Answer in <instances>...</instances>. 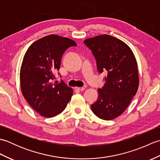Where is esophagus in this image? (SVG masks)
Returning <instances> with one entry per match:
<instances>
[{"label":"esophagus","mask_w":160,"mask_h":160,"mask_svg":"<svg viewBox=\"0 0 160 160\" xmlns=\"http://www.w3.org/2000/svg\"><path fill=\"white\" fill-rule=\"evenodd\" d=\"M86 88H87V86L84 85L82 87H76V88H75V89L78 90V91H84V89H85Z\"/></svg>","instance_id":"esophagus-1"}]
</instances>
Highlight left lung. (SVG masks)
<instances>
[{
    "mask_svg": "<svg viewBox=\"0 0 160 160\" xmlns=\"http://www.w3.org/2000/svg\"><path fill=\"white\" fill-rule=\"evenodd\" d=\"M96 60L98 71H106L104 86L98 89V98L91 105L93 113L110 120L125 111L136 94L139 76L136 60L127 44L109 35L84 40Z\"/></svg>",
    "mask_w": 160,
    "mask_h": 160,
    "instance_id": "1",
    "label": "left lung"
}]
</instances>
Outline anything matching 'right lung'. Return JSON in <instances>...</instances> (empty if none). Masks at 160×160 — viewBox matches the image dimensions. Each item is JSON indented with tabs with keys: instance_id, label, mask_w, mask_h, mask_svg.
<instances>
[{
	"instance_id": "obj_1",
	"label": "right lung",
	"mask_w": 160,
	"mask_h": 160,
	"mask_svg": "<svg viewBox=\"0 0 160 160\" xmlns=\"http://www.w3.org/2000/svg\"><path fill=\"white\" fill-rule=\"evenodd\" d=\"M76 46L72 40L49 35L33 42L24 56L20 72L22 93L42 116L52 118L62 113L71 100L72 88L62 80L58 84L52 83L51 80L60 69L64 52Z\"/></svg>"
}]
</instances>
